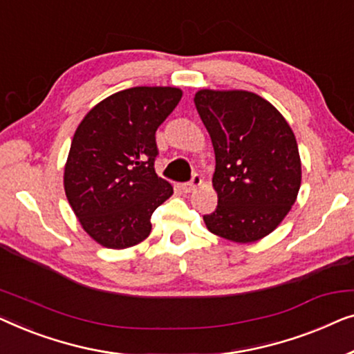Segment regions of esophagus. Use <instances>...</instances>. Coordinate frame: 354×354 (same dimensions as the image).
Here are the masks:
<instances>
[{"label": "esophagus", "instance_id": "obj_1", "mask_svg": "<svg viewBox=\"0 0 354 354\" xmlns=\"http://www.w3.org/2000/svg\"><path fill=\"white\" fill-rule=\"evenodd\" d=\"M201 184H202V178L198 176V175H194L191 181L186 183V184H183L181 189H183L184 194H191L192 191H196V189L201 186Z\"/></svg>", "mask_w": 354, "mask_h": 354}]
</instances>
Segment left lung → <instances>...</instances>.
Segmentation results:
<instances>
[{
    "label": "left lung",
    "instance_id": "obj_1",
    "mask_svg": "<svg viewBox=\"0 0 354 354\" xmlns=\"http://www.w3.org/2000/svg\"><path fill=\"white\" fill-rule=\"evenodd\" d=\"M197 112L215 149L216 210L203 216L208 231L252 243L281 225L297 201L301 160L282 113L255 93L201 89Z\"/></svg>",
    "mask_w": 354,
    "mask_h": 354
}]
</instances>
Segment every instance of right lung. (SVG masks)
I'll return each instance as SVG.
<instances>
[{
	"label": "right lung",
	"mask_w": 354,
	"mask_h": 354,
	"mask_svg": "<svg viewBox=\"0 0 354 354\" xmlns=\"http://www.w3.org/2000/svg\"><path fill=\"white\" fill-rule=\"evenodd\" d=\"M175 86H134L102 99L73 134L64 189L80 225L99 245L122 250L151 234V216L171 197L157 176L156 131L181 101Z\"/></svg>",
	"instance_id": "obj_1"
}]
</instances>
